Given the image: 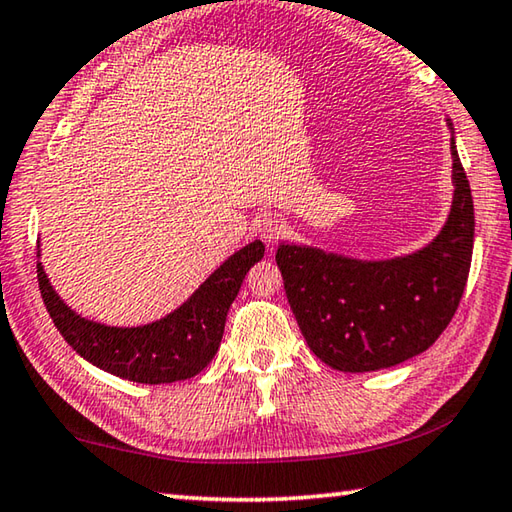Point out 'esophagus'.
<instances>
[{"mask_svg":"<svg viewBox=\"0 0 512 512\" xmlns=\"http://www.w3.org/2000/svg\"><path fill=\"white\" fill-rule=\"evenodd\" d=\"M284 230H287V223L275 214H264L257 223L259 237H262L266 244H275V241L284 235Z\"/></svg>","mask_w":512,"mask_h":512,"instance_id":"1","label":"esophagus"}]
</instances>
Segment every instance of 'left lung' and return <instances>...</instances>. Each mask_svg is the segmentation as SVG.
Returning <instances> with one entry per match:
<instances>
[{
  "mask_svg": "<svg viewBox=\"0 0 512 512\" xmlns=\"http://www.w3.org/2000/svg\"><path fill=\"white\" fill-rule=\"evenodd\" d=\"M449 146L452 210L424 248L393 259H354L314 246H277L293 316L309 350L329 368H393L429 350L454 318L470 275L474 205L454 137Z\"/></svg>",
  "mask_w": 512,
  "mask_h": 512,
  "instance_id": "obj_1",
  "label": "left lung"
}]
</instances>
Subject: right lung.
I'll return each mask as SVG.
<instances>
[{
	"mask_svg": "<svg viewBox=\"0 0 512 512\" xmlns=\"http://www.w3.org/2000/svg\"><path fill=\"white\" fill-rule=\"evenodd\" d=\"M262 257V241H250L225 259L178 309L140 327H112L76 314L51 287L42 262L38 284L58 332L85 361L137 384H171L198 375L214 359L228 309L250 266Z\"/></svg>",
	"mask_w": 512,
	"mask_h": 512,
	"instance_id": "1",
	"label": "right lung"
}]
</instances>
